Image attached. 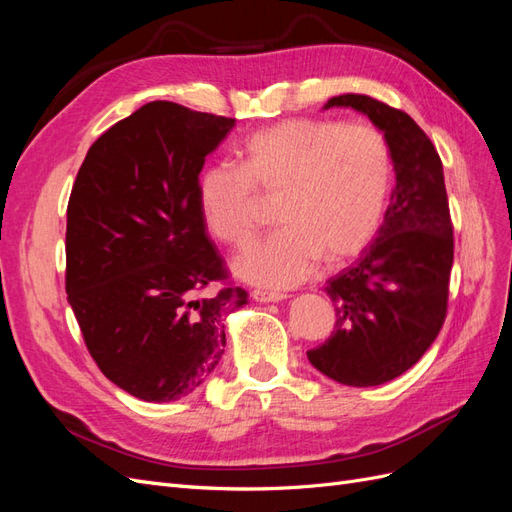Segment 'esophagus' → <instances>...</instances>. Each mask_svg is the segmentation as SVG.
I'll use <instances>...</instances> for the list:
<instances>
[{
  "label": "esophagus",
  "instance_id": "esophagus-1",
  "mask_svg": "<svg viewBox=\"0 0 512 512\" xmlns=\"http://www.w3.org/2000/svg\"><path fill=\"white\" fill-rule=\"evenodd\" d=\"M252 299L258 303H280L286 299L284 292H269V290H252Z\"/></svg>",
  "mask_w": 512,
  "mask_h": 512
}]
</instances>
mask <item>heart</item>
Segmentation results:
<instances>
[{
    "label": "heart",
    "mask_w": 512,
    "mask_h": 512,
    "mask_svg": "<svg viewBox=\"0 0 512 512\" xmlns=\"http://www.w3.org/2000/svg\"><path fill=\"white\" fill-rule=\"evenodd\" d=\"M393 156L365 123L288 119L254 132L241 164L215 162L196 183L200 218L215 239L241 245L258 226L260 198H277L282 228L232 260L243 282L292 288L320 258L339 265L374 241L389 209Z\"/></svg>",
    "instance_id": "1"
}]
</instances>
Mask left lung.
Wrapping results in <instances>:
<instances>
[{
  "label": "left lung",
  "instance_id": "8db88e82",
  "mask_svg": "<svg viewBox=\"0 0 512 512\" xmlns=\"http://www.w3.org/2000/svg\"><path fill=\"white\" fill-rule=\"evenodd\" d=\"M327 108L365 115L389 143L395 188L378 235L352 267L327 280L335 331L307 359L346 386H378L408 371L438 337L453 267V224L436 147L404 111L369 96Z\"/></svg>",
  "mask_w": 512,
  "mask_h": 512
}]
</instances>
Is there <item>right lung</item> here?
<instances>
[{
  "label": "right lung",
  "instance_id": "add662e5",
  "mask_svg": "<svg viewBox=\"0 0 512 512\" xmlns=\"http://www.w3.org/2000/svg\"><path fill=\"white\" fill-rule=\"evenodd\" d=\"M235 119L149 102L89 147L66 226V292L89 354L126 393L164 404L218 367L247 303L200 218L196 183Z\"/></svg>",
  "mask_w": 512,
  "mask_h": 512
}]
</instances>
